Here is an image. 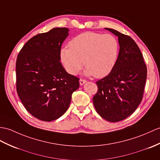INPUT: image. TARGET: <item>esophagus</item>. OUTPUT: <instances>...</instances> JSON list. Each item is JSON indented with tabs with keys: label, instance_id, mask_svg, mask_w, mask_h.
I'll list each match as a JSON object with an SVG mask.
<instances>
[{
	"label": "esophagus",
	"instance_id": "1",
	"mask_svg": "<svg viewBox=\"0 0 160 160\" xmlns=\"http://www.w3.org/2000/svg\"><path fill=\"white\" fill-rule=\"evenodd\" d=\"M87 82V80H83V79H80V85H83L84 83Z\"/></svg>",
	"mask_w": 160,
	"mask_h": 160
}]
</instances>
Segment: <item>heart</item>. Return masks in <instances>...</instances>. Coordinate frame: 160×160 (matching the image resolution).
I'll return each mask as SVG.
<instances>
[{
	"label": "heart",
	"instance_id": "b5f03b06",
	"mask_svg": "<svg viewBox=\"0 0 160 160\" xmlns=\"http://www.w3.org/2000/svg\"><path fill=\"white\" fill-rule=\"evenodd\" d=\"M69 45L61 49L60 58L72 75L78 73L84 63L87 76L102 78L112 71L117 62L119 44L110 34L86 32L73 38Z\"/></svg>",
	"mask_w": 160,
	"mask_h": 160
}]
</instances>
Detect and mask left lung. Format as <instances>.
I'll use <instances>...</instances> for the list:
<instances>
[{
  "instance_id": "left-lung-1",
  "label": "left lung",
  "mask_w": 160,
  "mask_h": 160,
  "mask_svg": "<svg viewBox=\"0 0 160 160\" xmlns=\"http://www.w3.org/2000/svg\"><path fill=\"white\" fill-rule=\"evenodd\" d=\"M118 37L120 49L112 71L96 82L92 99L98 113L110 122H118L134 112L142 101L147 70L138 45L130 37L105 28Z\"/></svg>"
}]
</instances>
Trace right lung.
<instances>
[{"label": "right lung", "instance_id": "1", "mask_svg": "<svg viewBox=\"0 0 160 160\" xmlns=\"http://www.w3.org/2000/svg\"><path fill=\"white\" fill-rule=\"evenodd\" d=\"M68 28H54L30 39L16 61V88L25 108L43 121L61 117L80 87L79 78L69 74L60 62Z\"/></svg>", "mask_w": 160, "mask_h": 160}]
</instances>
